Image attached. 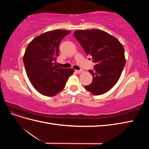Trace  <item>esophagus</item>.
Returning a JSON list of instances; mask_svg holds the SVG:
<instances>
[{"mask_svg":"<svg viewBox=\"0 0 149 149\" xmlns=\"http://www.w3.org/2000/svg\"><path fill=\"white\" fill-rule=\"evenodd\" d=\"M75 72L76 73H81V72H83V70H75Z\"/></svg>","mask_w":149,"mask_h":149,"instance_id":"esophagus-1","label":"esophagus"}]
</instances>
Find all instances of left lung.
<instances>
[{
  "instance_id": "8db88e82",
  "label": "left lung",
  "mask_w": 149,
  "mask_h": 149,
  "mask_svg": "<svg viewBox=\"0 0 149 149\" xmlns=\"http://www.w3.org/2000/svg\"><path fill=\"white\" fill-rule=\"evenodd\" d=\"M73 35L95 63L94 71H89L93 82L85 89L96 96L109 91L118 81L125 65L123 44L99 29L76 30Z\"/></svg>"
}]
</instances>
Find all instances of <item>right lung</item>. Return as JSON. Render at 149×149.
I'll list each match as a JSON object with an SVG mask.
<instances>
[{
  "mask_svg": "<svg viewBox=\"0 0 149 149\" xmlns=\"http://www.w3.org/2000/svg\"><path fill=\"white\" fill-rule=\"evenodd\" d=\"M71 31L55 30L34 38L26 47L23 58L26 75L38 92L54 96L64 89L73 68H62L55 61L61 40Z\"/></svg>",
  "mask_w": 149,
  "mask_h": 149,
  "instance_id": "obj_1",
  "label": "right lung"
}]
</instances>
